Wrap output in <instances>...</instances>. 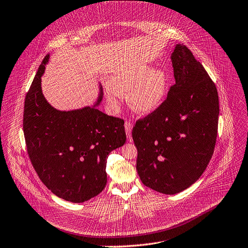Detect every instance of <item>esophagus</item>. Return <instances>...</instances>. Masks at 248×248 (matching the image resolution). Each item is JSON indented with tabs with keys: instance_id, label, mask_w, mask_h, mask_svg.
<instances>
[{
	"instance_id": "34e87169",
	"label": "esophagus",
	"mask_w": 248,
	"mask_h": 248,
	"mask_svg": "<svg viewBox=\"0 0 248 248\" xmlns=\"http://www.w3.org/2000/svg\"><path fill=\"white\" fill-rule=\"evenodd\" d=\"M124 129H125L126 136L130 138V136H131V129H132V124L129 121H125V123H124Z\"/></svg>"
}]
</instances>
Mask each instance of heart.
<instances>
[{
  "label": "heart",
  "mask_w": 248,
  "mask_h": 248,
  "mask_svg": "<svg viewBox=\"0 0 248 248\" xmlns=\"http://www.w3.org/2000/svg\"><path fill=\"white\" fill-rule=\"evenodd\" d=\"M108 101L117 106L119 94H125L129 106L139 112L148 114L159 108L168 93V76L161 69H152L146 63L120 66L111 76Z\"/></svg>",
  "instance_id": "b5f03b06"
}]
</instances>
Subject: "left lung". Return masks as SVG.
I'll return each mask as SVG.
<instances>
[{"label":"left lung","instance_id":"8db88e82","mask_svg":"<svg viewBox=\"0 0 248 248\" xmlns=\"http://www.w3.org/2000/svg\"><path fill=\"white\" fill-rule=\"evenodd\" d=\"M171 60L175 84L161 106L132 129L141 182L166 195L187 189L206 170L219 112L217 87L190 49L177 44Z\"/></svg>","mask_w":248,"mask_h":248}]
</instances>
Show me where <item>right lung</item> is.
I'll return each mask as SVG.
<instances>
[{
	"label": "right lung",
	"instance_id": "add662e5",
	"mask_svg": "<svg viewBox=\"0 0 248 248\" xmlns=\"http://www.w3.org/2000/svg\"><path fill=\"white\" fill-rule=\"evenodd\" d=\"M49 54L43 58L26 96L24 134L31 164L41 182L57 197L83 202L106 187L108 153L123 146L124 120L108 116L96 107L61 111L41 91V76Z\"/></svg>",
	"mask_w": 248,
	"mask_h": 248
}]
</instances>
